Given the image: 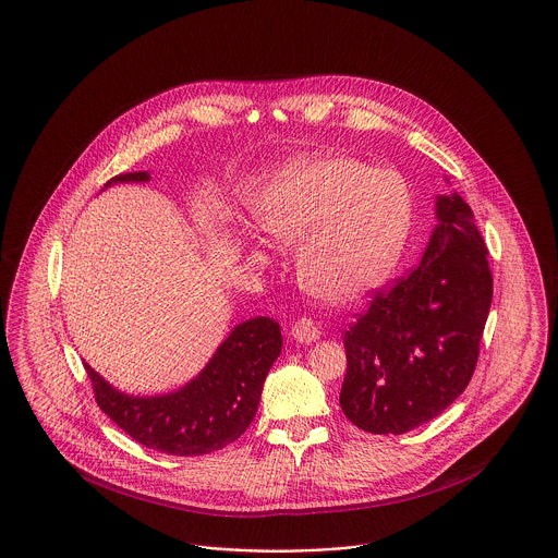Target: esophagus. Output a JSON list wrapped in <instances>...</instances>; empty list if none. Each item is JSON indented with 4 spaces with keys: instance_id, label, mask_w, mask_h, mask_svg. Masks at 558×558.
<instances>
[{
    "instance_id": "34e87169",
    "label": "esophagus",
    "mask_w": 558,
    "mask_h": 558,
    "mask_svg": "<svg viewBox=\"0 0 558 558\" xmlns=\"http://www.w3.org/2000/svg\"><path fill=\"white\" fill-rule=\"evenodd\" d=\"M290 335L298 342H313V340H317L319 338V328H317V324L311 319V317H300L296 319L294 324H292V330H290Z\"/></svg>"
}]
</instances>
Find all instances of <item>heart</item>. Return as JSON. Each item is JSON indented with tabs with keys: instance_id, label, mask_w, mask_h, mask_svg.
Here are the masks:
<instances>
[{
	"instance_id": "obj_1",
	"label": "heart",
	"mask_w": 558,
	"mask_h": 558,
	"mask_svg": "<svg viewBox=\"0 0 558 558\" xmlns=\"http://www.w3.org/2000/svg\"><path fill=\"white\" fill-rule=\"evenodd\" d=\"M412 190L391 167L349 156L296 160L268 190L262 226L300 241L298 277L308 292L347 302L378 286L404 252Z\"/></svg>"
}]
</instances>
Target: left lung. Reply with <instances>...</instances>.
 I'll list each match as a JSON object with an SVG mask.
<instances>
[{
  "instance_id": "obj_1",
  "label": "left lung",
  "mask_w": 558,
  "mask_h": 558,
  "mask_svg": "<svg viewBox=\"0 0 558 558\" xmlns=\"http://www.w3.org/2000/svg\"><path fill=\"white\" fill-rule=\"evenodd\" d=\"M438 226L423 260L344 332L340 407L371 434H404L448 409L476 371L493 298L483 234L470 205L438 196Z\"/></svg>"
}]
</instances>
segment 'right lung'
<instances>
[{"instance_id": "add662e5", "label": "right lung", "mask_w": 558, "mask_h": 558, "mask_svg": "<svg viewBox=\"0 0 558 558\" xmlns=\"http://www.w3.org/2000/svg\"><path fill=\"white\" fill-rule=\"evenodd\" d=\"M146 171L120 173L118 182H148ZM281 328L270 317L236 326L220 344L207 368L175 393L131 398L118 393L88 364L97 407L135 442L156 452L196 457L234 442L254 421L262 385L281 353Z\"/></svg>"}]
</instances>
